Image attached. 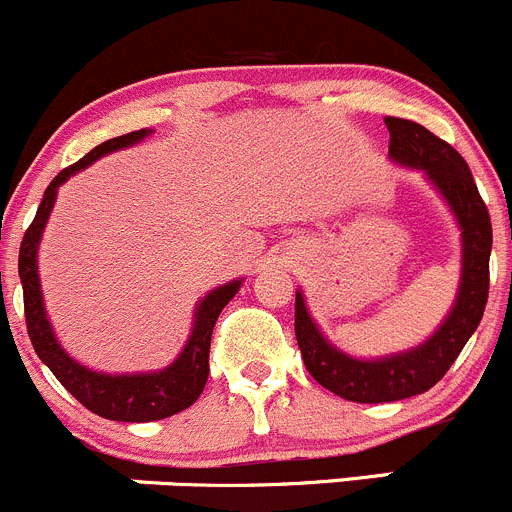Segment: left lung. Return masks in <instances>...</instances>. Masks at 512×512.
Returning <instances> with one entry per match:
<instances>
[{"instance_id": "obj_1", "label": "left lung", "mask_w": 512, "mask_h": 512, "mask_svg": "<svg viewBox=\"0 0 512 512\" xmlns=\"http://www.w3.org/2000/svg\"><path fill=\"white\" fill-rule=\"evenodd\" d=\"M386 126L391 131L388 156L403 166L421 169L458 219L463 271L453 311L438 331L411 351L373 361L353 358L328 343L308 316L303 293L296 291V341L308 373L323 388L353 403L403 401L433 388L475 333L488 303L493 226L468 164L448 141L416 121L386 116Z\"/></svg>"}]
</instances>
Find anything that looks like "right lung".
<instances>
[{
  "label": "right lung",
  "instance_id": "right-lung-1",
  "mask_svg": "<svg viewBox=\"0 0 512 512\" xmlns=\"http://www.w3.org/2000/svg\"><path fill=\"white\" fill-rule=\"evenodd\" d=\"M151 134L149 129L131 131V134L116 136V139L104 141L96 149H91L84 159L77 164L67 166L54 176L52 184L44 191V199L39 204L37 216H34L32 226L27 229L22 239V249H19V278H22L24 291V318H27V331L32 338V346L37 356L47 363L49 371L57 376V381L77 398L82 406L89 408L91 413L109 421H124V423H146V421H161L174 413L186 411L194 406L196 398L201 396L209 378V348H211V333H214V323L219 313L224 311L226 303L236 296L241 288V281L224 283V286L214 288L201 298L194 313V328L186 341L184 351L179 353L174 363L164 371L154 373H126V376H109V373L91 371L84 368L82 363L74 361L62 346H59L57 336L52 331L47 311H44L42 286H39V271H37V251L39 241H42V231L47 226L52 206L57 201V189L69 179L72 174L82 171L84 166L94 164L104 154H111L116 149H126V146L136 144Z\"/></svg>",
  "mask_w": 512,
  "mask_h": 512
}]
</instances>
